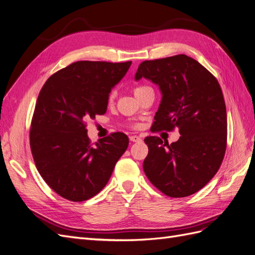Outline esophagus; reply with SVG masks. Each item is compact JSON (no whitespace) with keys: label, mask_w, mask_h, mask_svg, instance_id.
Returning <instances> with one entry per match:
<instances>
[{"label":"esophagus","mask_w":255,"mask_h":255,"mask_svg":"<svg viewBox=\"0 0 255 255\" xmlns=\"http://www.w3.org/2000/svg\"><path fill=\"white\" fill-rule=\"evenodd\" d=\"M129 140L132 142H140L141 141V138L139 136H136V135H133L129 137Z\"/></svg>","instance_id":"1"}]
</instances>
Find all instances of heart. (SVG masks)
<instances>
[{
  "label": "heart",
  "mask_w": 255,
  "mask_h": 255,
  "mask_svg": "<svg viewBox=\"0 0 255 255\" xmlns=\"http://www.w3.org/2000/svg\"><path fill=\"white\" fill-rule=\"evenodd\" d=\"M149 88H150V87H148V86H143V85H140V86H137V87L134 89L135 96L140 95L142 91H144V90H146V89H149ZM114 99H115V92H111L110 96H109V101H110V102H112Z\"/></svg>",
  "instance_id": "heart-1"
}]
</instances>
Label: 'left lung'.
I'll return each mask as SVG.
<instances>
[{"mask_svg":"<svg viewBox=\"0 0 255 255\" xmlns=\"http://www.w3.org/2000/svg\"><path fill=\"white\" fill-rule=\"evenodd\" d=\"M157 85L161 101L154 130L179 128V140L144 138L149 153L143 171L166 196L183 198L203 188L217 173L227 148V110L218 81L197 60L184 54L145 60L135 80Z\"/></svg>","mask_w":255,"mask_h":255,"instance_id":"left-lung-1","label":"left lung"}]
</instances>
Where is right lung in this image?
<instances>
[{"label":"right lung","mask_w":255,"mask_h":255,"mask_svg":"<svg viewBox=\"0 0 255 255\" xmlns=\"http://www.w3.org/2000/svg\"><path fill=\"white\" fill-rule=\"evenodd\" d=\"M130 64L76 61L51 75L41 88L30 125V150L38 172L60 197L82 202L99 194L128 149L123 133L92 144L86 121L106 113L110 92Z\"/></svg>","instance_id":"1"}]
</instances>
